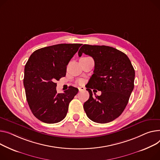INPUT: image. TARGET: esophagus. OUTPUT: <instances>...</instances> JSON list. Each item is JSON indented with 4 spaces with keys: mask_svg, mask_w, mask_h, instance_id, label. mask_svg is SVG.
<instances>
[{
    "mask_svg": "<svg viewBox=\"0 0 160 160\" xmlns=\"http://www.w3.org/2000/svg\"><path fill=\"white\" fill-rule=\"evenodd\" d=\"M85 89H86V88H85L84 87H79L78 88V90H79L80 92H82V91H84Z\"/></svg>",
    "mask_w": 160,
    "mask_h": 160,
    "instance_id": "obj_1",
    "label": "esophagus"
}]
</instances>
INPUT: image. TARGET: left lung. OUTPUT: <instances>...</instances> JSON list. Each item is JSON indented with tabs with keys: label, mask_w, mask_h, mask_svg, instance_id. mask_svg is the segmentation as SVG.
<instances>
[{
	"label": "left lung",
	"mask_w": 160,
	"mask_h": 160,
	"mask_svg": "<svg viewBox=\"0 0 160 160\" xmlns=\"http://www.w3.org/2000/svg\"><path fill=\"white\" fill-rule=\"evenodd\" d=\"M82 53L94 61V73L86 89L89 98L83 104L84 111L94 122H112L121 115L128 103L134 89V68L125 53L112 47L84 44L78 51V56ZM93 88L100 90L101 95L93 98Z\"/></svg>",
	"instance_id": "obj_1"
}]
</instances>
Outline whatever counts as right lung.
<instances>
[{
    "mask_svg": "<svg viewBox=\"0 0 160 160\" xmlns=\"http://www.w3.org/2000/svg\"><path fill=\"white\" fill-rule=\"evenodd\" d=\"M81 44H60L36 50L24 68V86L30 109L37 119L55 123L64 119L78 89L57 93L55 81L66 76L67 65Z\"/></svg>",
    "mask_w": 160,
    "mask_h": 160,
    "instance_id": "right-lung-1",
    "label": "right lung"
}]
</instances>
